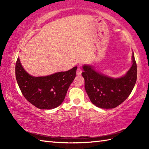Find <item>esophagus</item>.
Masks as SVG:
<instances>
[{
  "label": "esophagus",
  "instance_id": "esophagus-1",
  "mask_svg": "<svg viewBox=\"0 0 149 149\" xmlns=\"http://www.w3.org/2000/svg\"><path fill=\"white\" fill-rule=\"evenodd\" d=\"M81 73H82V69H81V68L80 67V66H79V67H78L77 69L76 74H77V75H79L81 74Z\"/></svg>",
  "mask_w": 149,
  "mask_h": 149
}]
</instances>
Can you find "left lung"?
I'll return each instance as SVG.
<instances>
[{"label":"left lung","instance_id":"left-lung-1","mask_svg":"<svg viewBox=\"0 0 149 149\" xmlns=\"http://www.w3.org/2000/svg\"><path fill=\"white\" fill-rule=\"evenodd\" d=\"M132 59V66L127 74L116 79L96 72L91 66H83L82 75L85 90L95 106L103 109L115 108L129 96L137 79V65L133 53Z\"/></svg>","mask_w":149,"mask_h":149}]
</instances>
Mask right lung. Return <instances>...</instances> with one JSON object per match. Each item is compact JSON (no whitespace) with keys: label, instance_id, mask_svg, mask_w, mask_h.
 Listing matches in <instances>:
<instances>
[{"label":"right lung","instance_id":"1","mask_svg":"<svg viewBox=\"0 0 149 149\" xmlns=\"http://www.w3.org/2000/svg\"><path fill=\"white\" fill-rule=\"evenodd\" d=\"M77 66L66 72L44 77H33L27 73L18 58L15 75L21 92L27 101L40 109H51L65 99L70 85L76 75Z\"/></svg>","mask_w":149,"mask_h":149}]
</instances>
